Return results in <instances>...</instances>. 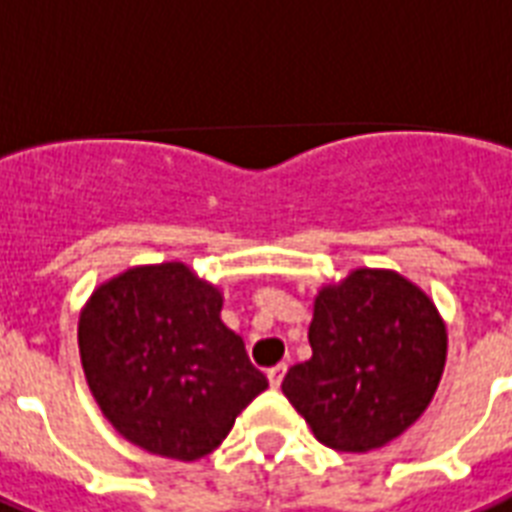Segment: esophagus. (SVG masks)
<instances>
[{"instance_id":"1","label":"esophagus","mask_w":512,"mask_h":512,"mask_svg":"<svg viewBox=\"0 0 512 512\" xmlns=\"http://www.w3.org/2000/svg\"><path fill=\"white\" fill-rule=\"evenodd\" d=\"M285 371H288V368H285V363L283 366H275V368H269L267 371V379H269V384H272V387H280V384H283V376H285Z\"/></svg>"}]
</instances>
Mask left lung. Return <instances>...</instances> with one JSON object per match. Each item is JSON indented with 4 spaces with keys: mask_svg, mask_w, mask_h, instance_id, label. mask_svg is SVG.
I'll list each match as a JSON object with an SVG mask.
<instances>
[{
    "mask_svg": "<svg viewBox=\"0 0 512 512\" xmlns=\"http://www.w3.org/2000/svg\"><path fill=\"white\" fill-rule=\"evenodd\" d=\"M310 347L312 358L285 374V398L323 446L366 454L425 414L449 334L417 283L395 269L358 267L318 291Z\"/></svg>",
    "mask_w": 512,
    "mask_h": 512,
    "instance_id": "left-lung-1",
    "label": "left lung"
}]
</instances>
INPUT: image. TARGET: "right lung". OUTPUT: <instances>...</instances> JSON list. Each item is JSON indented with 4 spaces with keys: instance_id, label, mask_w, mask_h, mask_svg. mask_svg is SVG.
Listing matches in <instances>:
<instances>
[{
    "instance_id": "1",
    "label": "right lung",
    "mask_w": 512,
    "mask_h": 512,
    "mask_svg": "<svg viewBox=\"0 0 512 512\" xmlns=\"http://www.w3.org/2000/svg\"><path fill=\"white\" fill-rule=\"evenodd\" d=\"M224 293L184 261L109 277L79 312L87 387L117 433L157 457L219 449L267 376L221 320Z\"/></svg>"
}]
</instances>
